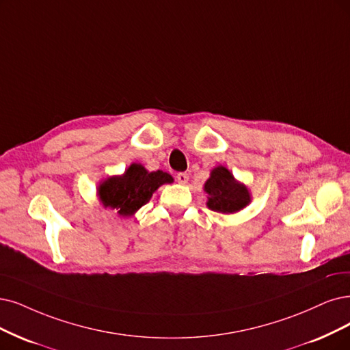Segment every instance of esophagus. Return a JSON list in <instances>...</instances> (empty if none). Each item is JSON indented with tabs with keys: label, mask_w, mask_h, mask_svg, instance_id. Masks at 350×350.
Returning <instances> with one entry per match:
<instances>
[{
	"label": "esophagus",
	"mask_w": 350,
	"mask_h": 350,
	"mask_svg": "<svg viewBox=\"0 0 350 350\" xmlns=\"http://www.w3.org/2000/svg\"><path fill=\"white\" fill-rule=\"evenodd\" d=\"M176 178H177V182H178L180 185H186V183L189 182V174H187V173H178V174L176 176Z\"/></svg>",
	"instance_id": "obj_1"
}]
</instances>
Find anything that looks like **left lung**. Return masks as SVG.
I'll use <instances>...</instances> for the list:
<instances>
[{"label":"left lung","mask_w":350,"mask_h":350,"mask_svg":"<svg viewBox=\"0 0 350 350\" xmlns=\"http://www.w3.org/2000/svg\"><path fill=\"white\" fill-rule=\"evenodd\" d=\"M204 191L208 193V208L219 213H235L251 202L248 187L239 183L226 167L217 165L206 180Z\"/></svg>","instance_id":"8db88e82"}]
</instances>
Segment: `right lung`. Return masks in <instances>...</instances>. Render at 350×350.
<instances>
[{
  "instance_id": "obj_1",
  "label": "right lung",
  "mask_w": 350,
  "mask_h": 350,
  "mask_svg": "<svg viewBox=\"0 0 350 350\" xmlns=\"http://www.w3.org/2000/svg\"><path fill=\"white\" fill-rule=\"evenodd\" d=\"M165 183H173V177L168 173L148 172L144 165L133 163L122 176L103 180L98 187V198L103 208L115 209L124 217L133 216Z\"/></svg>"
}]
</instances>
